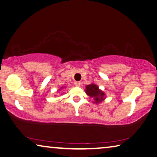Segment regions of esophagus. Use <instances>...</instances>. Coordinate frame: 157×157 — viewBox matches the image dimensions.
I'll use <instances>...</instances> for the list:
<instances>
[{"label":"esophagus","mask_w":157,"mask_h":157,"mask_svg":"<svg viewBox=\"0 0 157 157\" xmlns=\"http://www.w3.org/2000/svg\"><path fill=\"white\" fill-rule=\"evenodd\" d=\"M80 84H81L80 82H75V86L77 87H79V86H80Z\"/></svg>","instance_id":"esophagus-1"}]
</instances>
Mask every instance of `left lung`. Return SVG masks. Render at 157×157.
<instances>
[{
  "label": "left lung",
  "mask_w": 157,
  "mask_h": 157,
  "mask_svg": "<svg viewBox=\"0 0 157 157\" xmlns=\"http://www.w3.org/2000/svg\"><path fill=\"white\" fill-rule=\"evenodd\" d=\"M86 95L93 99V102L96 104L101 103L105 99L106 94L103 90L99 89V86L95 84H90L86 85L85 88Z\"/></svg>",
  "instance_id": "1"
}]
</instances>
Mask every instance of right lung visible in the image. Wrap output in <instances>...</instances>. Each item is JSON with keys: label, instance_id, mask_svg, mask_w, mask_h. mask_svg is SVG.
I'll list each match as a JSON object with an SVG mask.
<instances>
[{"label": "right lung", "instance_id": "1", "mask_svg": "<svg viewBox=\"0 0 157 157\" xmlns=\"http://www.w3.org/2000/svg\"><path fill=\"white\" fill-rule=\"evenodd\" d=\"M64 88V86H62L61 88H59V90H61V89H63V88Z\"/></svg>", "mask_w": 157, "mask_h": 157}]
</instances>
